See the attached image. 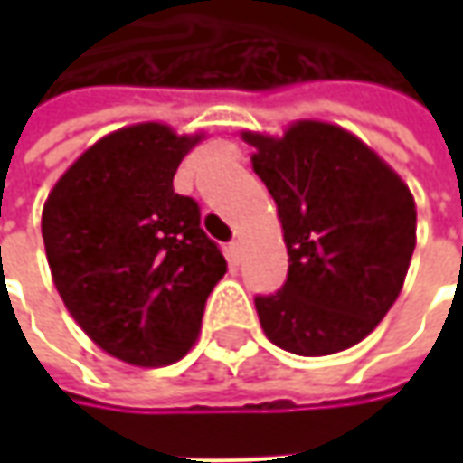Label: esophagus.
Listing matches in <instances>:
<instances>
[{"mask_svg":"<svg viewBox=\"0 0 463 463\" xmlns=\"http://www.w3.org/2000/svg\"><path fill=\"white\" fill-rule=\"evenodd\" d=\"M229 255H232V260H240L241 258V241L240 240L229 241Z\"/></svg>","mask_w":463,"mask_h":463,"instance_id":"esophagus-1","label":"esophagus"}]
</instances>
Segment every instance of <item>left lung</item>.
<instances>
[{"label": "left lung", "mask_w": 463, "mask_h": 463, "mask_svg": "<svg viewBox=\"0 0 463 463\" xmlns=\"http://www.w3.org/2000/svg\"><path fill=\"white\" fill-rule=\"evenodd\" d=\"M252 169L278 205L288 278L258 296L262 332L296 355L358 345L397 301L418 241L407 183L368 144L325 120L283 136L241 131Z\"/></svg>", "instance_id": "1"}]
</instances>
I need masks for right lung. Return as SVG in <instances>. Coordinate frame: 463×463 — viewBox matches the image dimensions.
<instances>
[{"label": "right lung", "mask_w": 463, "mask_h": 463, "mask_svg": "<svg viewBox=\"0 0 463 463\" xmlns=\"http://www.w3.org/2000/svg\"><path fill=\"white\" fill-rule=\"evenodd\" d=\"M203 134L134 123L95 141L43 203L56 291L87 337L118 361L159 368L195 345L205 298L226 273L193 198L172 177Z\"/></svg>", "instance_id": "right-lung-1"}]
</instances>
